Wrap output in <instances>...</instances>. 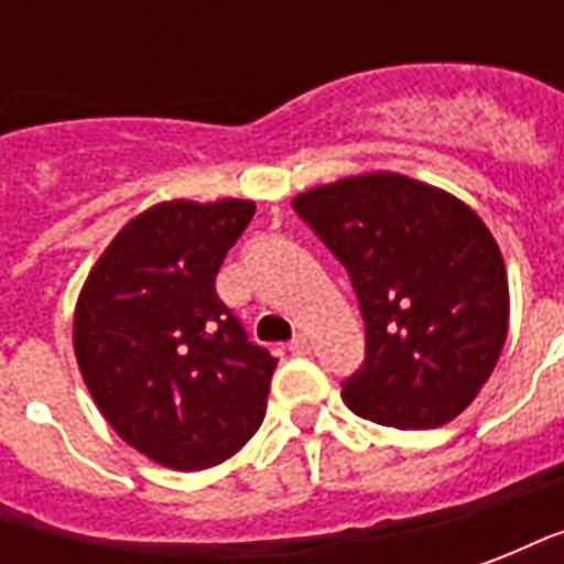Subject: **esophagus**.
Masks as SVG:
<instances>
[{"label": "esophagus", "instance_id": "esophagus-1", "mask_svg": "<svg viewBox=\"0 0 564 564\" xmlns=\"http://www.w3.org/2000/svg\"><path fill=\"white\" fill-rule=\"evenodd\" d=\"M290 350H293L295 356H305V354H311V341H307V335H305V332H299V335H295L293 341H290Z\"/></svg>", "mask_w": 564, "mask_h": 564}]
</instances>
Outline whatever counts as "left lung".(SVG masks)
<instances>
[{
    "label": "left lung",
    "mask_w": 564,
    "mask_h": 564,
    "mask_svg": "<svg viewBox=\"0 0 564 564\" xmlns=\"http://www.w3.org/2000/svg\"><path fill=\"white\" fill-rule=\"evenodd\" d=\"M295 214L338 257L366 319L347 408L392 429H437L474 402L508 338V271L465 202L395 172L314 186Z\"/></svg>",
    "instance_id": "left-lung-1"
}]
</instances>
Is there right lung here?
<instances>
[{"instance_id":"1","label":"right lung","mask_w":564,"mask_h":564,"mask_svg":"<svg viewBox=\"0 0 564 564\" xmlns=\"http://www.w3.org/2000/svg\"><path fill=\"white\" fill-rule=\"evenodd\" d=\"M247 198L160 202L129 220L75 307V356L117 435L174 471L220 465L253 437L278 359L247 341L217 271L253 220Z\"/></svg>"}]
</instances>
